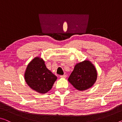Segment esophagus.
Listing matches in <instances>:
<instances>
[{
	"instance_id": "esophagus-1",
	"label": "esophagus",
	"mask_w": 122,
	"mask_h": 122,
	"mask_svg": "<svg viewBox=\"0 0 122 122\" xmlns=\"http://www.w3.org/2000/svg\"><path fill=\"white\" fill-rule=\"evenodd\" d=\"M61 78H66V75H61L60 76Z\"/></svg>"
}]
</instances>
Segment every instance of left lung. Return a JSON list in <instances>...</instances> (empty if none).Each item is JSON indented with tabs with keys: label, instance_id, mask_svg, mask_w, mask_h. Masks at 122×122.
I'll use <instances>...</instances> for the list:
<instances>
[{
	"label": "left lung",
	"instance_id": "left-lung-1",
	"mask_svg": "<svg viewBox=\"0 0 122 122\" xmlns=\"http://www.w3.org/2000/svg\"><path fill=\"white\" fill-rule=\"evenodd\" d=\"M97 78L95 66L89 61H85L75 66L68 81L76 89L82 91L92 87Z\"/></svg>",
	"mask_w": 122,
	"mask_h": 122
}]
</instances>
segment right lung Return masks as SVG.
Masks as SVG:
<instances>
[{
  "label": "right lung",
  "instance_id": "right-lung-1",
  "mask_svg": "<svg viewBox=\"0 0 122 122\" xmlns=\"http://www.w3.org/2000/svg\"><path fill=\"white\" fill-rule=\"evenodd\" d=\"M57 78V76L47 68L44 60L37 57L28 64L24 73L27 85L34 91L41 94L51 89Z\"/></svg>",
  "mask_w": 122,
  "mask_h": 122
}]
</instances>
